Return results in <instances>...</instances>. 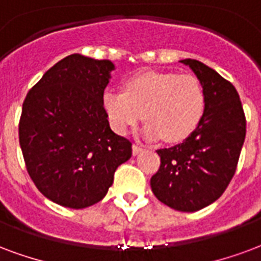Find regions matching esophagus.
Here are the masks:
<instances>
[{
  "label": "esophagus",
  "instance_id": "1",
  "mask_svg": "<svg viewBox=\"0 0 261 261\" xmlns=\"http://www.w3.org/2000/svg\"><path fill=\"white\" fill-rule=\"evenodd\" d=\"M141 150H142V148H141L140 145H137V144H134V145H133V155H138Z\"/></svg>",
  "mask_w": 261,
  "mask_h": 261
}]
</instances>
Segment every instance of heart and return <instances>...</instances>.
Returning a JSON list of instances; mask_svg holds the SVG:
<instances>
[{
  "mask_svg": "<svg viewBox=\"0 0 261 261\" xmlns=\"http://www.w3.org/2000/svg\"><path fill=\"white\" fill-rule=\"evenodd\" d=\"M102 108L112 128L124 136L142 119L148 140H185L198 127L204 111V91L195 76L145 71L127 79L124 92L106 90Z\"/></svg>",
  "mask_w": 261,
  "mask_h": 261,
  "instance_id": "1",
  "label": "heart"
}]
</instances>
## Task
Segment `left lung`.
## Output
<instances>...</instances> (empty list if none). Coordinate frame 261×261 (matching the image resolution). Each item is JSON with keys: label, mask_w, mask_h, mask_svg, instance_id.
Masks as SVG:
<instances>
[{"label": "left lung", "mask_w": 261, "mask_h": 261, "mask_svg": "<svg viewBox=\"0 0 261 261\" xmlns=\"http://www.w3.org/2000/svg\"><path fill=\"white\" fill-rule=\"evenodd\" d=\"M179 62L191 67L203 87V116L181 144L158 150L160 167L150 178V188L171 209L198 212L219 199L232 179L246 119L231 83L202 62Z\"/></svg>", "instance_id": "obj_1"}]
</instances>
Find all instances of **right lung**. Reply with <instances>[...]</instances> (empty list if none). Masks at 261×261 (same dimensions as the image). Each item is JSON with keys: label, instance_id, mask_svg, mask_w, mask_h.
<instances>
[{"label": "right lung", "instance_id": "add662e5", "mask_svg": "<svg viewBox=\"0 0 261 261\" xmlns=\"http://www.w3.org/2000/svg\"><path fill=\"white\" fill-rule=\"evenodd\" d=\"M115 65L80 54L44 73L23 102L19 142L30 178L52 202L84 209L105 198L131 142L112 131L102 94Z\"/></svg>", "mask_w": 261, "mask_h": 261}]
</instances>
